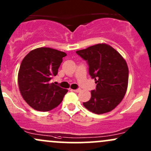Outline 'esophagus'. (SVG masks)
Returning <instances> with one entry per match:
<instances>
[{
    "instance_id": "34e87169",
    "label": "esophagus",
    "mask_w": 151,
    "mask_h": 151,
    "mask_svg": "<svg viewBox=\"0 0 151 151\" xmlns=\"http://www.w3.org/2000/svg\"><path fill=\"white\" fill-rule=\"evenodd\" d=\"M71 91L74 92H79L81 91L80 89H71Z\"/></svg>"
}]
</instances>
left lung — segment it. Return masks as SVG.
Instances as JSON below:
<instances>
[{
	"instance_id": "8db88e82",
	"label": "left lung",
	"mask_w": 151,
	"mask_h": 151,
	"mask_svg": "<svg viewBox=\"0 0 151 151\" xmlns=\"http://www.w3.org/2000/svg\"><path fill=\"white\" fill-rule=\"evenodd\" d=\"M76 53L87 62L89 75L97 84L96 89L91 91L90 100L83 102V105L98 115L112 110L126 93L129 72L125 60L105 44H96Z\"/></svg>"
}]
</instances>
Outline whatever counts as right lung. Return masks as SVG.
I'll return each mask as SVG.
<instances>
[{
	"instance_id": "right-lung-1",
	"label": "right lung",
	"mask_w": 151,
	"mask_h": 151,
	"mask_svg": "<svg viewBox=\"0 0 151 151\" xmlns=\"http://www.w3.org/2000/svg\"><path fill=\"white\" fill-rule=\"evenodd\" d=\"M66 56L63 51L41 47L31 51L23 59L18 75L20 92L34 110L49 111L62 102L68 90L50 80Z\"/></svg>"
}]
</instances>
